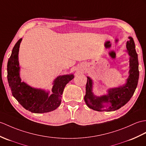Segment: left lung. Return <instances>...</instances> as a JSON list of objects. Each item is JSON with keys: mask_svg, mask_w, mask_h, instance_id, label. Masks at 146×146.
<instances>
[{"mask_svg": "<svg viewBox=\"0 0 146 146\" xmlns=\"http://www.w3.org/2000/svg\"><path fill=\"white\" fill-rule=\"evenodd\" d=\"M127 42V52L129 55V75L126 84L118 88L108 90L106 95L95 96L93 93V81L87 77L86 94L84 100L91 109L97 111H113L119 110L130 100L136 89L139 72L137 54L135 43L131 36Z\"/></svg>", "mask_w": 146, "mask_h": 146, "instance_id": "left-lung-1", "label": "left lung"}]
</instances>
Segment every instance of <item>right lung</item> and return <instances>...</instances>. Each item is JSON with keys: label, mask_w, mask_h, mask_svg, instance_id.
I'll return each mask as SVG.
<instances>
[{"label": "right lung", "mask_w": 146, "mask_h": 146, "mask_svg": "<svg viewBox=\"0 0 146 146\" xmlns=\"http://www.w3.org/2000/svg\"><path fill=\"white\" fill-rule=\"evenodd\" d=\"M22 38L13 46L7 63V80L12 95L18 102L32 113H44L52 111L58 107L62 95L67 83L73 80V74L58 76L53 81L52 94L36 89L21 81L20 77L19 51Z\"/></svg>", "instance_id": "add662e5"}]
</instances>
